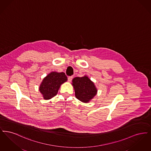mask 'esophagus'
I'll list each match as a JSON object with an SVG mask.
<instances>
[{
	"instance_id": "obj_1",
	"label": "esophagus",
	"mask_w": 151,
	"mask_h": 151,
	"mask_svg": "<svg viewBox=\"0 0 151 151\" xmlns=\"http://www.w3.org/2000/svg\"><path fill=\"white\" fill-rule=\"evenodd\" d=\"M72 78H73V77H72V76H69V77L68 78V81H69V82H71V81H72Z\"/></svg>"
}]
</instances>
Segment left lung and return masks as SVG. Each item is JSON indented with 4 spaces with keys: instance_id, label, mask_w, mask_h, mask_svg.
<instances>
[{
    "instance_id": "1",
    "label": "left lung",
    "mask_w": 151,
    "mask_h": 151,
    "mask_svg": "<svg viewBox=\"0 0 151 151\" xmlns=\"http://www.w3.org/2000/svg\"><path fill=\"white\" fill-rule=\"evenodd\" d=\"M72 84L76 99L83 102H89L97 92V89L93 82L87 76L75 78L72 80Z\"/></svg>"
}]
</instances>
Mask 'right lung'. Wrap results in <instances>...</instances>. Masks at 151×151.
<instances>
[{
    "instance_id": "right-lung-1",
    "label": "right lung",
    "mask_w": 151,
    "mask_h": 151,
    "mask_svg": "<svg viewBox=\"0 0 151 151\" xmlns=\"http://www.w3.org/2000/svg\"><path fill=\"white\" fill-rule=\"evenodd\" d=\"M67 77L64 72H51L43 79L40 86V92L45 100H50L57 95L58 90Z\"/></svg>"
}]
</instances>
